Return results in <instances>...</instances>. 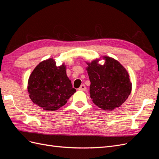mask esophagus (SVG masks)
Masks as SVG:
<instances>
[{
	"label": "esophagus",
	"mask_w": 159,
	"mask_h": 159,
	"mask_svg": "<svg viewBox=\"0 0 159 159\" xmlns=\"http://www.w3.org/2000/svg\"><path fill=\"white\" fill-rule=\"evenodd\" d=\"M80 90H82V91H85L86 89H87V88H86V86L84 85V84H82L81 85L80 88H79Z\"/></svg>",
	"instance_id": "obj_1"
}]
</instances>
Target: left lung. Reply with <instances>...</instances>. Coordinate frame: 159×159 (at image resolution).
Masks as SVG:
<instances>
[{"label":"left lung","instance_id":"obj_1","mask_svg":"<svg viewBox=\"0 0 159 159\" xmlns=\"http://www.w3.org/2000/svg\"><path fill=\"white\" fill-rule=\"evenodd\" d=\"M104 58V65L99 64L98 60L88 64L89 93L99 108L111 111L127 100L131 91V82L128 72L119 61L107 56Z\"/></svg>","mask_w":159,"mask_h":159}]
</instances>
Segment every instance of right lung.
<instances>
[{"label":"right lung","mask_w":159,"mask_h":159,"mask_svg":"<svg viewBox=\"0 0 159 159\" xmlns=\"http://www.w3.org/2000/svg\"><path fill=\"white\" fill-rule=\"evenodd\" d=\"M28 84L30 98L46 111H56L64 106L75 92L66 75V66H57L52 58L36 67Z\"/></svg>","instance_id":"obj_1"}]
</instances>
